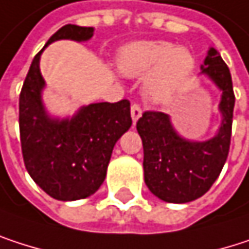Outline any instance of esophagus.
I'll return each instance as SVG.
<instances>
[{
  "label": "esophagus",
  "mask_w": 249,
  "mask_h": 249,
  "mask_svg": "<svg viewBox=\"0 0 249 249\" xmlns=\"http://www.w3.org/2000/svg\"><path fill=\"white\" fill-rule=\"evenodd\" d=\"M130 114H132V120H133V124L138 122V119L142 116V110H141V106L139 104H132V107H130Z\"/></svg>",
  "instance_id": "1"
}]
</instances>
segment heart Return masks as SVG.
<instances>
[{
    "instance_id": "1",
    "label": "heart",
    "mask_w": 249,
    "mask_h": 249,
    "mask_svg": "<svg viewBox=\"0 0 249 249\" xmlns=\"http://www.w3.org/2000/svg\"><path fill=\"white\" fill-rule=\"evenodd\" d=\"M196 68L194 55L183 46L164 40L135 42L117 53V69L124 76H145L143 91L152 101L173 98L184 85Z\"/></svg>"
}]
</instances>
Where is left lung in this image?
Listing matches in <instances>:
<instances>
[{
    "instance_id": "obj_1",
    "label": "left lung",
    "mask_w": 249,
    "mask_h": 249,
    "mask_svg": "<svg viewBox=\"0 0 249 249\" xmlns=\"http://www.w3.org/2000/svg\"><path fill=\"white\" fill-rule=\"evenodd\" d=\"M200 68L222 91V120L213 138L203 142L183 138L171 117L161 111H145L136 123L143 145L145 183L167 203H188L201 197L219 177L229 154L235 106L229 68L214 48L207 51Z\"/></svg>"
}]
</instances>
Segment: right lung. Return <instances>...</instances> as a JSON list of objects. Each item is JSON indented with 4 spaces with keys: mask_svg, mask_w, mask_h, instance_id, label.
I'll return each mask as SVG.
<instances>
[{
    "mask_svg": "<svg viewBox=\"0 0 249 249\" xmlns=\"http://www.w3.org/2000/svg\"><path fill=\"white\" fill-rule=\"evenodd\" d=\"M92 27L66 24L45 45L56 40L87 42ZM35 56L24 79L18 123L26 170L51 197L72 201L89 197L103 184L113 148L132 126L130 103H92L72 117H52L42 98L46 85L40 73V55Z\"/></svg>",
    "mask_w": 249,
    "mask_h": 249,
    "instance_id": "right-lung-1",
    "label": "right lung"
}]
</instances>
